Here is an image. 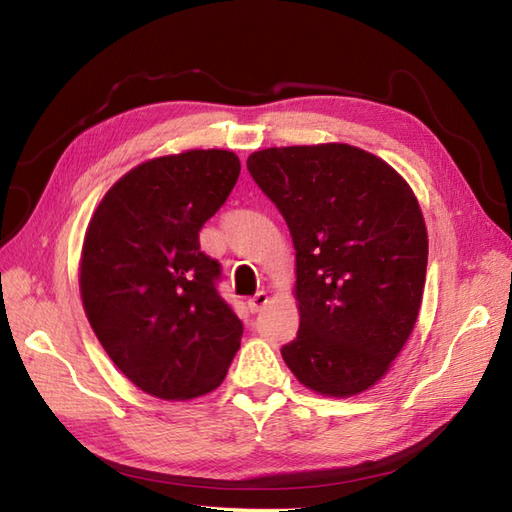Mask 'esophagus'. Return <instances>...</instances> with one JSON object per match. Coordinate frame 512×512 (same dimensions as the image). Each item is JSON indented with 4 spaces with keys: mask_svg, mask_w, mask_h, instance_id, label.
I'll use <instances>...</instances> for the list:
<instances>
[{
    "mask_svg": "<svg viewBox=\"0 0 512 512\" xmlns=\"http://www.w3.org/2000/svg\"><path fill=\"white\" fill-rule=\"evenodd\" d=\"M266 303H268V292H257V295L255 297H250L248 299V310L250 312H259V310H262L264 306H266Z\"/></svg>",
    "mask_w": 512,
    "mask_h": 512,
    "instance_id": "34e87169",
    "label": "esophagus"
}]
</instances>
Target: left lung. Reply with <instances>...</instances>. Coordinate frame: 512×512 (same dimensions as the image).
Masks as SVG:
<instances>
[{
	"mask_svg": "<svg viewBox=\"0 0 512 512\" xmlns=\"http://www.w3.org/2000/svg\"><path fill=\"white\" fill-rule=\"evenodd\" d=\"M246 167L297 250V339L281 347L303 387L330 398L372 389L418 321L429 239L416 193L345 143L268 147Z\"/></svg>",
	"mask_w": 512,
	"mask_h": 512,
	"instance_id": "1",
	"label": "left lung"
}]
</instances>
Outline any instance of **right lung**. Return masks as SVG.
<instances>
[{
	"label": "right lung",
	"mask_w": 512,
	"mask_h": 512,
	"mask_svg": "<svg viewBox=\"0 0 512 512\" xmlns=\"http://www.w3.org/2000/svg\"><path fill=\"white\" fill-rule=\"evenodd\" d=\"M239 171L226 149L145 160L112 184L85 228V317L114 365L149 396L209 394L239 350L242 321L217 295L220 264L198 242Z\"/></svg>",
	"instance_id": "add662e5"
}]
</instances>
